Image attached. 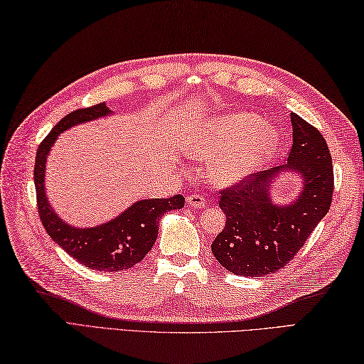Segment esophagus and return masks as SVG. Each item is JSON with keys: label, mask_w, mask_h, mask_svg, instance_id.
<instances>
[{"label": "esophagus", "mask_w": 364, "mask_h": 364, "mask_svg": "<svg viewBox=\"0 0 364 364\" xmlns=\"http://www.w3.org/2000/svg\"><path fill=\"white\" fill-rule=\"evenodd\" d=\"M187 204L193 209H203V207H205V199L201 195H190L187 198Z\"/></svg>", "instance_id": "1"}]
</instances>
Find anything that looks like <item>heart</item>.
I'll list each match as a JSON object with an SVG mask.
<instances>
[{
    "mask_svg": "<svg viewBox=\"0 0 364 364\" xmlns=\"http://www.w3.org/2000/svg\"><path fill=\"white\" fill-rule=\"evenodd\" d=\"M279 132L255 113L221 114L199 124L185 143L190 157L209 163L207 177L235 187L257 174L279 146Z\"/></svg>",
    "mask_w": 364,
    "mask_h": 364,
    "instance_id": "b5f03b06",
    "label": "heart"
}]
</instances>
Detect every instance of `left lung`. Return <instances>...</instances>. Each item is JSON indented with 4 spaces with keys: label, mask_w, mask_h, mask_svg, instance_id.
<instances>
[{
    "label": "left lung",
    "mask_w": 364,
    "mask_h": 364,
    "mask_svg": "<svg viewBox=\"0 0 364 364\" xmlns=\"http://www.w3.org/2000/svg\"><path fill=\"white\" fill-rule=\"evenodd\" d=\"M292 149L286 165L221 193L226 226L212 243V253L228 272L265 277L291 261L327 215L333 196V163L321 132L291 114ZM284 173L299 175L301 188L281 205L271 195Z\"/></svg>",
    "instance_id": "1"
}]
</instances>
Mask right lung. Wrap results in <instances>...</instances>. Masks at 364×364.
<instances>
[{"instance_id": "1", "label": "right lung", "mask_w": 364, "mask_h": 364, "mask_svg": "<svg viewBox=\"0 0 364 364\" xmlns=\"http://www.w3.org/2000/svg\"><path fill=\"white\" fill-rule=\"evenodd\" d=\"M113 116L105 103L91 108L72 111L59 121L36 154L34 183L37 193V210L48 235L65 253L89 269L99 272H121L141 262L152 250L159 235L163 215L182 209L185 198L174 195L166 199H139L105 223L83 228L64 221L50 204L46 190L47 160L58 136L75 125Z\"/></svg>"}]
</instances>
